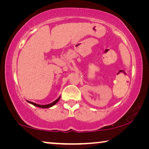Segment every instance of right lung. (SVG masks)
Returning <instances> with one entry per match:
<instances>
[{
	"label": "right lung",
	"mask_w": 149,
	"mask_h": 149,
	"mask_svg": "<svg viewBox=\"0 0 149 149\" xmlns=\"http://www.w3.org/2000/svg\"><path fill=\"white\" fill-rule=\"evenodd\" d=\"M60 97H59L58 98V99H57L56 100H54V101L53 102L50 103V104H45V105H41V104H36V103H35V102H31V101H29V100H27V101L29 103H30V104H33V105H34L35 107H37L42 108H50V107H53L54 105L56 104V103H57L58 102V100H60Z\"/></svg>",
	"instance_id": "1"
}]
</instances>
